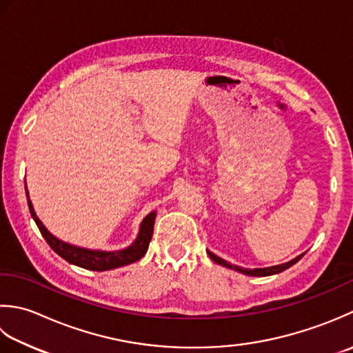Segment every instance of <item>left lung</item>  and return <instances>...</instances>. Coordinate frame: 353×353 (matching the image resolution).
<instances>
[{"label": "left lung", "instance_id": "8db88e82", "mask_svg": "<svg viewBox=\"0 0 353 353\" xmlns=\"http://www.w3.org/2000/svg\"><path fill=\"white\" fill-rule=\"evenodd\" d=\"M208 253V256H210V259L212 261H214L216 263H219V265H222V267H227V268H230V270H236V271H239V272H242V274H247V276H256V277H263V276H272V274H277V272H282V271H285V270H288L290 267H292L294 263H297L301 257L305 256V253L303 254H300V256H297L296 259H292V261H290V262H286V263H282V265H276V267H270V268H254V270H247V268H241V267H234V265H232V263H228V262H225L224 259H221V257H218L216 254H213V253H210V251H207Z\"/></svg>", "mask_w": 353, "mask_h": 353}]
</instances>
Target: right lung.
I'll return each mask as SVG.
<instances>
[{
    "instance_id": "1",
    "label": "right lung",
    "mask_w": 353,
    "mask_h": 353,
    "mask_svg": "<svg viewBox=\"0 0 353 353\" xmlns=\"http://www.w3.org/2000/svg\"><path fill=\"white\" fill-rule=\"evenodd\" d=\"M27 203H28V208H30L32 218L34 219L36 225H38L41 234L44 236V239L47 241L48 245L53 248L54 253L59 254L62 259H65L67 262L77 265V267L86 268V270L106 271V270L119 268V267H123V265L140 261V259L146 254L149 242H150V239H152L155 212L149 213L148 216L143 219L141 227H140V233H139V236H137V239L131 247L120 250V251H94V250L79 248V247L70 245V243L56 239L53 234H50L47 232V228L42 225V222L38 219V216H36L33 205L30 203V199H28V192H27Z\"/></svg>"
}]
</instances>
